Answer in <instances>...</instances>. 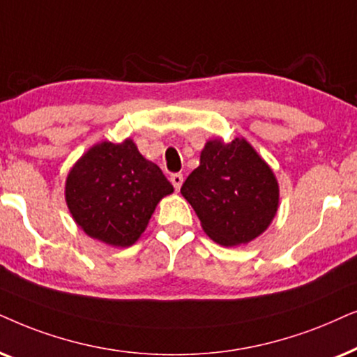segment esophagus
<instances>
[{
	"instance_id": "1",
	"label": "esophagus",
	"mask_w": 357,
	"mask_h": 357,
	"mask_svg": "<svg viewBox=\"0 0 357 357\" xmlns=\"http://www.w3.org/2000/svg\"><path fill=\"white\" fill-rule=\"evenodd\" d=\"M169 181H171V184H173V186H174L176 191H179V189H181V186H183L184 178H183L181 173H173V174H171Z\"/></svg>"
}]
</instances>
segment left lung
<instances>
[{
    "label": "left lung",
    "mask_w": 357,
    "mask_h": 357,
    "mask_svg": "<svg viewBox=\"0 0 357 357\" xmlns=\"http://www.w3.org/2000/svg\"><path fill=\"white\" fill-rule=\"evenodd\" d=\"M181 194L204 231L222 246L250 243L269 227L279 206L273 169L245 139L208 140Z\"/></svg>",
    "instance_id": "8db88e82"
}]
</instances>
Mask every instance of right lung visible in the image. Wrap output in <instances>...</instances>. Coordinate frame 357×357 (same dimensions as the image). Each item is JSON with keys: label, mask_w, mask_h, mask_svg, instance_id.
Returning a JSON list of instances; mask_svg holds the SVG:
<instances>
[{"label": "right lung", "mask_w": 357, "mask_h": 357, "mask_svg": "<svg viewBox=\"0 0 357 357\" xmlns=\"http://www.w3.org/2000/svg\"><path fill=\"white\" fill-rule=\"evenodd\" d=\"M174 189L134 140L101 142L70 169L65 199L71 217L91 238L111 246L134 245L156 204Z\"/></svg>", "instance_id": "add662e5"}]
</instances>
